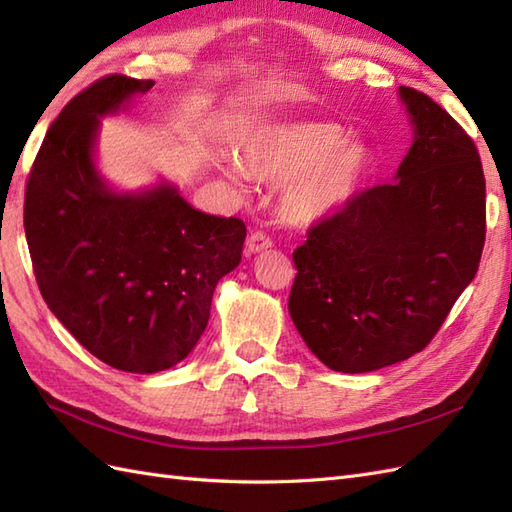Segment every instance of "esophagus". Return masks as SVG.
Instances as JSON below:
<instances>
[{"instance_id": "esophagus-1", "label": "esophagus", "mask_w": 512, "mask_h": 512, "mask_svg": "<svg viewBox=\"0 0 512 512\" xmlns=\"http://www.w3.org/2000/svg\"><path fill=\"white\" fill-rule=\"evenodd\" d=\"M272 246V240L264 233V231H251L246 240V248L248 253H259V251H266V248Z\"/></svg>"}]
</instances>
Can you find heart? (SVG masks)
Wrapping results in <instances>:
<instances>
[{
	"label": "heart",
	"mask_w": 512,
	"mask_h": 512,
	"mask_svg": "<svg viewBox=\"0 0 512 512\" xmlns=\"http://www.w3.org/2000/svg\"><path fill=\"white\" fill-rule=\"evenodd\" d=\"M244 170L283 183L281 213L294 227H310L338 211L368 170L362 141L344 139L331 122H281L257 128L242 144Z\"/></svg>",
	"instance_id": "heart-1"
}]
</instances>
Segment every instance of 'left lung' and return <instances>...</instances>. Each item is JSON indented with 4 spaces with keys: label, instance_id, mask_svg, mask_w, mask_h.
I'll return each instance as SVG.
<instances>
[{
    "label": "left lung",
    "instance_id": "obj_1",
    "mask_svg": "<svg viewBox=\"0 0 512 512\" xmlns=\"http://www.w3.org/2000/svg\"><path fill=\"white\" fill-rule=\"evenodd\" d=\"M399 98L414 141L397 181L351 196L292 253L288 310L331 371L368 373L423 351L480 266L478 148L430 95L399 87Z\"/></svg>",
    "mask_w": 512,
    "mask_h": 512
}]
</instances>
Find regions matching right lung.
Masks as SVG:
<instances>
[{
  "label": "right lung",
  "mask_w": 512,
  "mask_h": 512,
  "mask_svg": "<svg viewBox=\"0 0 512 512\" xmlns=\"http://www.w3.org/2000/svg\"><path fill=\"white\" fill-rule=\"evenodd\" d=\"M152 85L113 74L80 91L47 128L23 205L47 307L95 358L141 375L192 353L246 237L240 218L202 213L168 183L120 194L95 170L100 117Z\"/></svg>",
  "instance_id": "add662e5"
}]
</instances>
